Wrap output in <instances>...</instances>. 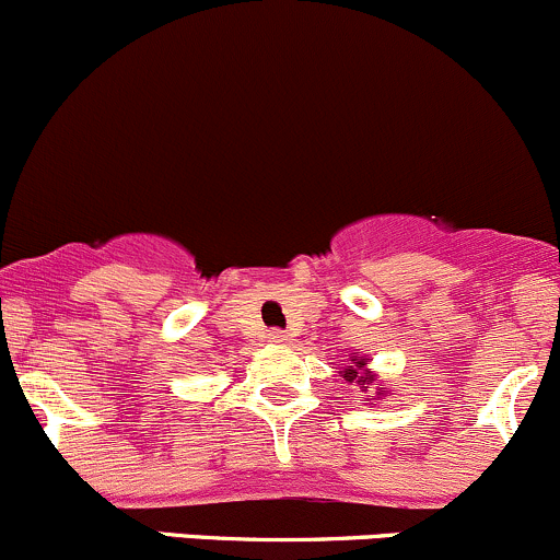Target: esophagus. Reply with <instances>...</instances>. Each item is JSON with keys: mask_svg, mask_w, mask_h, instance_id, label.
<instances>
[{"mask_svg": "<svg viewBox=\"0 0 560 560\" xmlns=\"http://www.w3.org/2000/svg\"><path fill=\"white\" fill-rule=\"evenodd\" d=\"M265 338H268L270 343H287V340H292V335L287 332V329H268Z\"/></svg>", "mask_w": 560, "mask_h": 560, "instance_id": "1", "label": "esophagus"}]
</instances>
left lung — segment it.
Wrapping results in <instances>:
<instances>
[{"label":"left lung","mask_w":560,"mask_h":560,"mask_svg":"<svg viewBox=\"0 0 560 560\" xmlns=\"http://www.w3.org/2000/svg\"><path fill=\"white\" fill-rule=\"evenodd\" d=\"M351 362H354V368H346V370H343V378H346V381H354V384L362 386V392H368L370 384H373V375H359V373H357V368H359V370L364 368V359H351Z\"/></svg>","instance_id":"8db88e82"}]
</instances>
